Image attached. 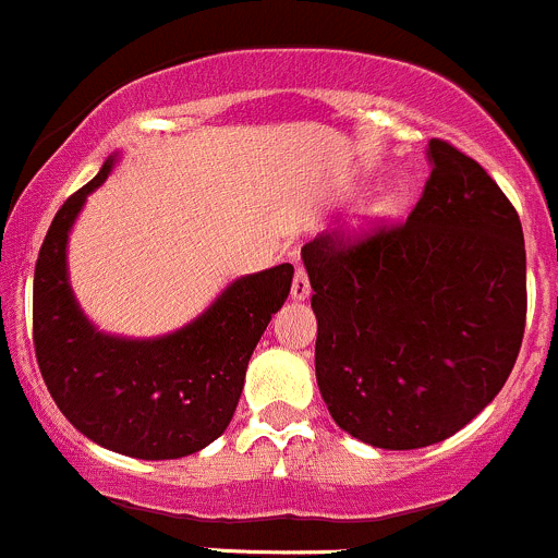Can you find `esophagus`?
<instances>
[{
	"label": "esophagus",
	"instance_id": "34e87169",
	"mask_svg": "<svg viewBox=\"0 0 558 558\" xmlns=\"http://www.w3.org/2000/svg\"><path fill=\"white\" fill-rule=\"evenodd\" d=\"M312 288H310V276H306L304 268H295V279H293V288H290V295L293 301H306L310 299Z\"/></svg>",
	"mask_w": 558,
	"mask_h": 558
}]
</instances>
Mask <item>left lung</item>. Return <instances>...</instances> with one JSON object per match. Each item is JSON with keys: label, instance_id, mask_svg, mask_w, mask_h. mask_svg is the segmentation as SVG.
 <instances>
[{"label": "left lung", "instance_id": "obj_1", "mask_svg": "<svg viewBox=\"0 0 558 558\" xmlns=\"http://www.w3.org/2000/svg\"><path fill=\"white\" fill-rule=\"evenodd\" d=\"M408 221L344 246L301 248L317 317L315 375L348 435L433 447L507 384L526 326L521 219L490 174L441 140Z\"/></svg>", "mask_w": 558, "mask_h": 558}]
</instances>
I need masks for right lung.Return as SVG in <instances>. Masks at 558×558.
I'll return each instance as SVG.
<instances>
[{
	"mask_svg": "<svg viewBox=\"0 0 558 558\" xmlns=\"http://www.w3.org/2000/svg\"><path fill=\"white\" fill-rule=\"evenodd\" d=\"M120 153L57 210L35 265L32 328L49 395L98 447L140 460H178L214 444L230 424L248 359L282 310L293 265L238 276L194 320L161 337H120L84 315L68 274L78 214Z\"/></svg>",
	"mask_w": 558,
	"mask_h": 558,
	"instance_id": "right-lung-1",
	"label": "right lung"
}]
</instances>
